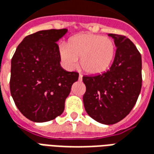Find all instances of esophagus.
Instances as JSON below:
<instances>
[{
    "label": "esophagus",
    "instance_id": "1",
    "mask_svg": "<svg viewBox=\"0 0 154 154\" xmlns=\"http://www.w3.org/2000/svg\"><path fill=\"white\" fill-rule=\"evenodd\" d=\"M82 77H83L82 74H79V80H82Z\"/></svg>",
    "mask_w": 154,
    "mask_h": 154
}]
</instances>
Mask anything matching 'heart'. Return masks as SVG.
Returning a JSON list of instances; mask_svg holds the SVG:
<instances>
[{
	"label": "heart",
	"mask_w": 154,
	"mask_h": 154,
	"mask_svg": "<svg viewBox=\"0 0 154 154\" xmlns=\"http://www.w3.org/2000/svg\"><path fill=\"white\" fill-rule=\"evenodd\" d=\"M115 52L116 46L111 38L94 34L75 35L69 40L67 45L59 48L60 60L67 68H75L80 59L81 68L90 75L106 71L114 61Z\"/></svg>",
	"instance_id": "obj_1"
}]
</instances>
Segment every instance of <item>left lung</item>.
I'll return each mask as SVG.
<instances>
[{
  "instance_id": "left-lung-1",
  "label": "left lung",
  "mask_w": 154,
  "mask_h": 154,
  "mask_svg": "<svg viewBox=\"0 0 154 154\" xmlns=\"http://www.w3.org/2000/svg\"><path fill=\"white\" fill-rule=\"evenodd\" d=\"M117 46L108 71L83 76L86 91L83 96L87 114L99 123L114 124L130 113L142 88V59L128 38L109 34Z\"/></svg>"
}]
</instances>
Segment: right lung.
Segmentation results:
<instances>
[{
    "instance_id": "add662e5",
    "label": "right lung",
    "mask_w": 154,
    "mask_h": 154,
    "mask_svg": "<svg viewBox=\"0 0 154 154\" xmlns=\"http://www.w3.org/2000/svg\"><path fill=\"white\" fill-rule=\"evenodd\" d=\"M66 29L40 30L24 38L11 59L10 89L20 113L34 122L52 120L65 109V99L79 73L60 66L58 40Z\"/></svg>"
}]
</instances>
